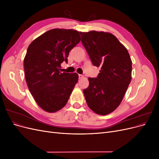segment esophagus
I'll return each mask as SVG.
<instances>
[{"label": "esophagus", "instance_id": "esophagus-1", "mask_svg": "<svg viewBox=\"0 0 159 159\" xmlns=\"http://www.w3.org/2000/svg\"><path fill=\"white\" fill-rule=\"evenodd\" d=\"M84 78V75H81V74H79V79H81Z\"/></svg>", "mask_w": 159, "mask_h": 159}]
</instances>
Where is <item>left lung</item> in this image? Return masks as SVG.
Returning a JSON list of instances; mask_svg holds the SVG:
<instances>
[{
	"label": "left lung",
	"mask_w": 159,
	"mask_h": 159,
	"mask_svg": "<svg viewBox=\"0 0 159 159\" xmlns=\"http://www.w3.org/2000/svg\"><path fill=\"white\" fill-rule=\"evenodd\" d=\"M81 42L93 66L100 68L97 78H89L84 94L89 107L105 115L121 103L131 81L132 61L127 48L112 34L80 32Z\"/></svg>",
	"instance_id": "left-lung-1"
}]
</instances>
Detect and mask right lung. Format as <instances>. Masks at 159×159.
Masks as SVG:
<instances>
[{
	"label": "right lung",
	"mask_w": 159,
	"mask_h": 159,
	"mask_svg": "<svg viewBox=\"0 0 159 159\" xmlns=\"http://www.w3.org/2000/svg\"><path fill=\"white\" fill-rule=\"evenodd\" d=\"M81 40L78 31L55 28L32 42L24 59L28 88L37 104L54 113L66 105L75 84L76 73H61V64L68 62L70 51Z\"/></svg>",
	"instance_id": "right-lung-1"
}]
</instances>
